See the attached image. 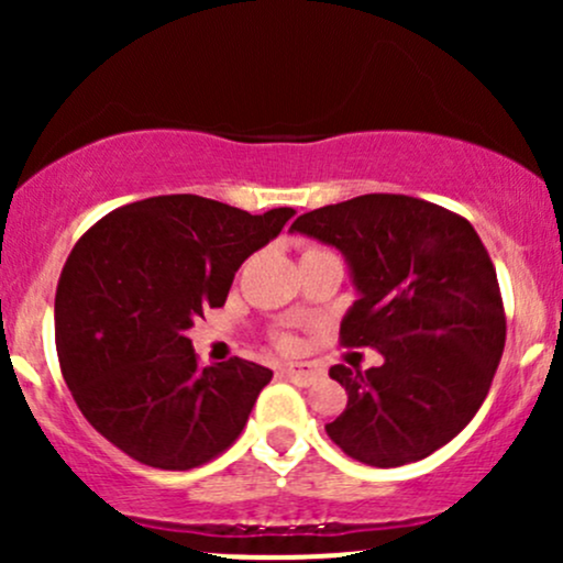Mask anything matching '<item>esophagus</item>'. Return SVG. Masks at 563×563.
<instances>
[{
	"label": "esophagus",
	"mask_w": 563,
	"mask_h": 563,
	"mask_svg": "<svg viewBox=\"0 0 563 563\" xmlns=\"http://www.w3.org/2000/svg\"><path fill=\"white\" fill-rule=\"evenodd\" d=\"M283 373H286V376L294 380V384H299V386L314 384V380L322 376L320 367L318 365H309V363H288V365H283Z\"/></svg>",
	"instance_id": "esophagus-1"
}]
</instances>
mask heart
I'll return each mask as SVG.
<instances>
[{"mask_svg": "<svg viewBox=\"0 0 563 563\" xmlns=\"http://www.w3.org/2000/svg\"><path fill=\"white\" fill-rule=\"evenodd\" d=\"M309 251H314V249H309Z\"/></svg>", "mask_w": 563, "mask_h": 563, "instance_id": "b5f03b06", "label": "heart"}]
</instances>
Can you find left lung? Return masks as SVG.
Masks as SVG:
<instances>
[{
  "label": "left lung",
  "instance_id": "8db88e82",
  "mask_svg": "<svg viewBox=\"0 0 563 563\" xmlns=\"http://www.w3.org/2000/svg\"><path fill=\"white\" fill-rule=\"evenodd\" d=\"M290 232L341 251L357 290L341 341L384 357L365 373L331 367L349 399L328 437L365 466L423 461L466 429L503 357L506 314L487 249L463 217L394 192L322 206Z\"/></svg>",
  "mask_w": 563,
  "mask_h": 563
}]
</instances>
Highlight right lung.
<instances>
[{
	"instance_id": "add662e5",
	"label": "right lung",
	"mask_w": 563,
	"mask_h": 563,
	"mask_svg": "<svg viewBox=\"0 0 563 563\" xmlns=\"http://www.w3.org/2000/svg\"><path fill=\"white\" fill-rule=\"evenodd\" d=\"M294 214L156 196L111 211L74 245L55 294L57 357L108 442L164 471L203 466L235 442L273 371L241 357L200 367L187 333Z\"/></svg>"
}]
</instances>
